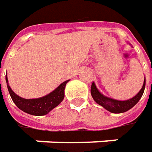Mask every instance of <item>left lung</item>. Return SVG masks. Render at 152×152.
<instances>
[{"instance_id":"left-lung-1","label":"left lung","mask_w":152,"mask_h":152,"mask_svg":"<svg viewBox=\"0 0 152 152\" xmlns=\"http://www.w3.org/2000/svg\"><path fill=\"white\" fill-rule=\"evenodd\" d=\"M145 87V79L141 90L139 91L137 95L127 101H118V100H114V99L103 96L102 93L98 91L94 82L91 85V93L94 101L96 102L97 104L103 107L105 109H107L110 113H124V112H127L128 110L131 109L133 107H134L137 104L138 102L140 101V99L143 95Z\"/></svg>"}]
</instances>
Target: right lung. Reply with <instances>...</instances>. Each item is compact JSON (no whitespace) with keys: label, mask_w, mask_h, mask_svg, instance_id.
Segmentation results:
<instances>
[{"label":"right lung","mask_w":152,"mask_h":152,"mask_svg":"<svg viewBox=\"0 0 152 152\" xmlns=\"http://www.w3.org/2000/svg\"><path fill=\"white\" fill-rule=\"evenodd\" d=\"M6 81L9 94L18 107L26 113L34 116H43L48 113L62 102V100L64 99V90L69 80L61 83L55 91L50 92V94L37 99H24L18 96L12 91L10 85H8V79L7 76Z\"/></svg>","instance_id":"right-lung-1"}]
</instances>
